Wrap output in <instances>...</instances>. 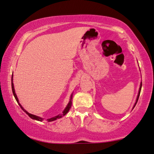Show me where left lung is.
Here are the masks:
<instances>
[{
	"label": "left lung",
	"instance_id": "obj_1",
	"mask_svg": "<svg viewBox=\"0 0 154 154\" xmlns=\"http://www.w3.org/2000/svg\"><path fill=\"white\" fill-rule=\"evenodd\" d=\"M141 88H142V82H141V84H140V89H139V92H138V95H137V99H136V103H135V104H134V108L135 106H136V105L137 102V100H138L140 94V91H141ZM134 108H133V109H134Z\"/></svg>",
	"mask_w": 154,
	"mask_h": 154
}]
</instances>
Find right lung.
Returning a JSON list of instances; mask_svg holds the SVG:
<instances>
[{
	"label": "right lung",
	"instance_id": "add662e5",
	"mask_svg": "<svg viewBox=\"0 0 154 154\" xmlns=\"http://www.w3.org/2000/svg\"><path fill=\"white\" fill-rule=\"evenodd\" d=\"M11 89H12L13 95H14V96L16 100H17V102H18V105H19L20 107L21 108L23 111L25 112V113H26L27 115H28V116L29 117V118H31L32 119H33V120H38V121H42V120H43V118H40V117H38V116H34V115L29 113L28 112L26 111V110H25V109H23V106H21V105H20L19 102H18V98H17V95H16V93H15L14 87V84H13V74H12V75H11ZM72 95H71V96H70V99L69 103H68V104L67 106L66 107V109H64V111H63L62 113H61V114H59L58 116H55V117H53V118H50V119H48V120H47L48 122L54 121V120H56L57 119H59V118H62L63 116H65V115H66V113H67L68 111H69V110H70V109L71 108V106H72Z\"/></svg>",
	"mask_w": 154,
	"mask_h": 154
}]
</instances>
